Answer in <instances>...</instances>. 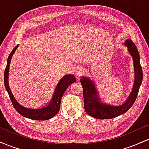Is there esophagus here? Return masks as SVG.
<instances>
[{"instance_id": "esophagus-1", "label": "esophagus", "mask_w": 149, "mask_h": 149, "mask_svg": "<svg viewBox=\"0 0 149 149\" xmlns=\"http://www.w3.org/2000/svg\"><path fill=\"white\" fill-rule=\"evenodd\" d=\"M83 72V69L80 66H76L74 69V73L76 76H80Z\"/></svg>"}]
</instances>
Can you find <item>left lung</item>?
<instances>
[{
	"label": "left lung",
	"mask_w": 149,
	"mask_h": 149,
	"mask_svg": "<svg viewBox=\"0 0 149 149\" xmlns=\"http://www.w3.org/2000/svg\"><path fill=\"white\" fill-rule=\"evenodd\" d=\"M125 45L128 52L133 58L134 62L135 80L132 91L127 100L122 105L113 107L107 105L100 102L97 92L91 80L88 78L82 77L80 80L83 86V99H84L85 110L88 115L97 119H111L125 113L132 107L136 100L143 79V71L140 64V57L137 47L132 40H127Z\"/></svg>",
	"instance_id": "8db88e82"
}]
</instances>
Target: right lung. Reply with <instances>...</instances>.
<instances>
[{"instance_id":"obj_1","label":"right lung","mask_w":149,"mask_h":149,"mask_svg":"<svg viewBox=\"0 0 149 149\" xmlns=\"http://www.w3.org/2000/svg\"><path fill=\"white\" fill-rule=\"evenodd\" d=\"M19 45H17L14 49L10 52V55L8 56V61H7V66L5 70L4 73V84L6 89L9 95L10 99L11 100L12 104L16 111L20 115H22L24 117L30 118L32 120H49L51 118L54 117L56 114L59 112V109H60L61 100L62 98L63 95L66 91L68 87L69 86L71 83L76 82V78L73 75L69 74L66 75L63 77L59 82L57 87H56L55 91H54V95H53L52 100L50 101L49 104L47 107L41 108L38 109H26V108L23 107L20 105L17 102L15 97H13L12 94L10 89L8 85V71L10 69V64L11 61L13 54H14L15 50L18 47Z\"/></svg>"}]
</instances>
